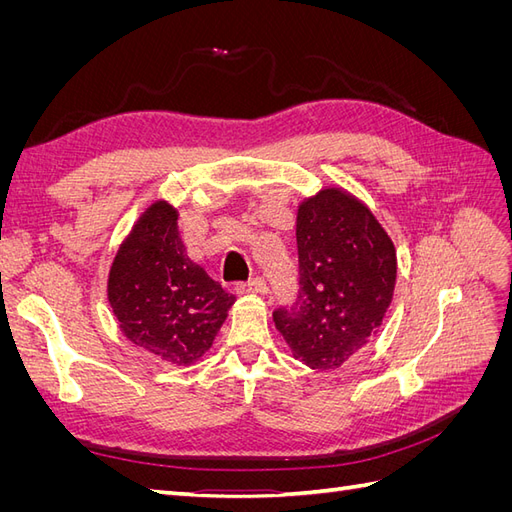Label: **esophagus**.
Instances as JSON below:
<instances>
[{"label": "esophagus", "mask_w": 512, "mask_h": 512, "mask_svg": "<svg viewBox=\"0 0 512 512\" xmlns=\"http://www.w3.org/2000/svg\"><path fill=\"white\" fill-rule=\"evenodd\" d=\"M237 292L239 294H265L267 292V284L262 277H254L252 282L247 284H237Z\"/></svg>", "instance_id": "obj_1"}]
</instances>
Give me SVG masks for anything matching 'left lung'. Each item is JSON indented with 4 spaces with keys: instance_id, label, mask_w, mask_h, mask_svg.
<instances>
[{
    "instance_id": "8db88e82",
    "label": "left lung",
    "mask_w": 512,
    "mask_h": 512,
    "mask_svg": "<svg viewBox=\"0 0 512 512\" xmlns=\"http://www.w3.org/2000/svg\"><path fill=\"white\" fill-rule=\"evenodd\" d=\"M299 297L273 312L294 359L337 369L378 333L395 292L397 252L361 198L320 188L297 209Z\"/></svg>"
}]
</instances>
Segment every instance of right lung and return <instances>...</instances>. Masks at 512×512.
I'll return each mask as SVG.
<instances>
[{"instance_id":"add662e5","label":"right lung","mask_w":512,"mask_h":512,"mask_svg":"<svg viewBox=\"0 0 512 512\" xmlns=\"http://www.w3.org/2000/svg\"><path fill=\"white\" fill-rule=\"evenodd\" d=\"M179 211L149 205L121 241L106 294L119 331L168 365H194L213 346L235 294L185 252Z\"/></svg>"}]
</instances>
